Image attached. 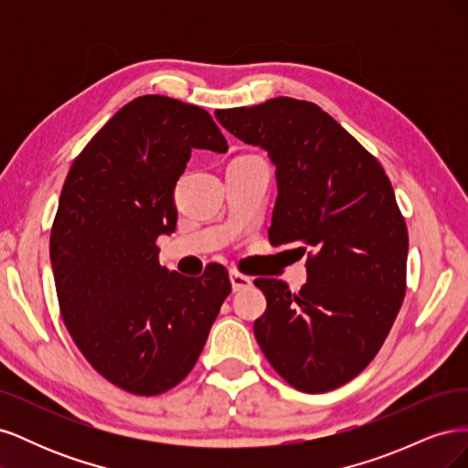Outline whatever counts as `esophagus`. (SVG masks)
<instances>
[{
  "mask_svg": "<svg viewBox=\"0 0 468 468\" xmlns=\"http://www.w3.org/2000/svg\"><path fill=\"white\" fill-rule=\"evenodd\" d=\"M230 282H232V291H242L251 287V277L242 275L238 271H230Z\"/></svg>",
  "mask_w": 468,
  "mask_h": 468,
  "instance_id": "34e87169",
  "label": "esophagus"
}]
</instances>
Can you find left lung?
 Instances as JSON below:
<instances>
[{"mask_svg":"<svg viewBox=\"0 0 468 468\" xmlns=\"http://www.w3.org/2000/svg\"><path fill=\"white\" fill-rule=\"evenodd\" d=\"M215 117L275 165L269 242L308 256L296 294L285 281L256 279L267 299L253 324L258 344L291 387H342L373 361L404 301L408 230L390 179L314 103L275 97Z\"/></svg>","mask_w":468,"mask_h":468,"instance_id":"obj_1","label":"left lung"}]
</instances>
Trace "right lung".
I'll use <instances>...</instances> for the list:
<instances>
[{
	"label": "right lung",
	"instance_id": "1",
	"mask_svg": "<svg viewBox=\"0 0 468 468\" xmlns=\"http://www.w3.org/2000/svg\"><path fill=\"white\" fill-rule=\"evenodd\" d=\"M193 148L229 150L205 109L164 95L133 99L69 167L50 232L69 335L99 375L140 396L191 373L232 291L222 265L195 279L158 261L155 239L176 230L174 189Z\"/></svg>",
	"mask_w": 468,
	"mask_h": 468
}]
</instances>
